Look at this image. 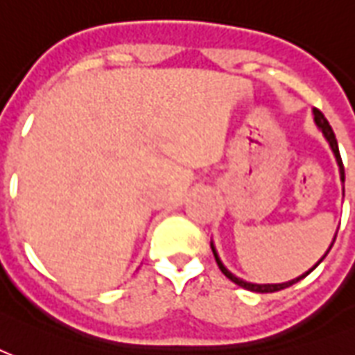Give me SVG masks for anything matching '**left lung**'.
<instances>
[{
    "instance_id": "8db88e82",
    "label": "left lung",
    "mask_w": 355,
    "mask_h": 355,
    "mask_svg": "<svg viewBox=\"0 0 355 355\" xmlns=\"http://www.w3.org/2000/svg\"><path fill=\"white\" fill-rule=\"evenodd\" d=\"M312 112H314V122H316V125H318V128H320V130H322V133H324V135H325V139L329 141V146H331L333 154H335V157H337L338 171H340V180L345 182V165H343V159H340V152H338L337 139H335V133H333L331 125H329V122H327V118H325L324 114H322V111H318V109H314V111H312ZM211 246H212V244H211ZM331 246H333V244H331ZM331 246H329V250H331ZM212 254H214V258H216V263H218V267H220V271L224 272L225 277L230 278L231 282H235V284L241 286V288H244V290L258 291V293H272V291H280V290H284V288H290L291 284H295V282H299L301 278L306 277L309 272L314 271V269H316V265L320 263V261H322V259H324L325 256H327V252H325L324 258L320 259V261H318V263L314 265V267H312L311 271H306V272H304V275H301V277L293 278V280H290V282H282V284H252V282H246V280H241V278H237V277H235V275H231V272L227 271V269H225L224 263H222V261H220V258H218V254H216V250H214V246H212Z\"/></svg>"
}]
</instances>
